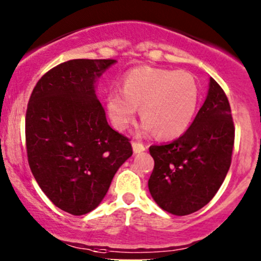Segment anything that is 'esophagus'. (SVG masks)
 I'll return each instance as SVG.
<instances>
[{"instance_id":"1","label":"esophagus","mask_w":261,"mask_h":261,"mask_svg":"<svg viewBox=\"0 0 261 261\" xmlns=\"http://www.w3.org/2000/svg\"><path fill=\"white\" fill-rule=\"evenodd\" d=\"M133 150L135 154H138V152H141L144 151V150H146V146L144 145L143 143H139V141H133Z\"/></svg>"}]
</instances>
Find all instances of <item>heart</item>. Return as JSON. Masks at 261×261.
Segmentation results:
<instances>
[{
    "label": "heart",
    "mask_w": 261,
    "mask_h": 261,
    "mask_svg": "<svg viewBox=\"0 0 261 261\" xmlns=\"http://www.w3.org/2000/svg\"><path fill=\"white\" fill-rule=\"evenodd\" d=\"M199 103V87L186 70L138 67L126 73L121 92L107 94L110 120L117 130H126L140 109L145 128L159 139H173L188 128Z\"/></svg>",
    "instance_id": "obj_1"
}]
</instances>
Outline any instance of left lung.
Masks as SVG:
<instances>
[{
	"mask_svg": "<svg viewBox=\"0 0 261 261\" xmlns=\"http://www.w3.org/2000/svg\"><path fill=\"white\" fill-rule=\"evenodd\" d=\"M235 126L225 92L213 78L188 130L165 145H151L154 169L147 186L164 211L186 216L215 197L231 165Z\"/></svg>",
	"mask_w": 261,
	"mask_h": 261,
	"instance_id": "1",
	"label": "left lung"
}]
</instances>
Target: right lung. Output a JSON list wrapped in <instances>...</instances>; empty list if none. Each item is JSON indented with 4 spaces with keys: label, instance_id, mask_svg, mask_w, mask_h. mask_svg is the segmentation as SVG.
Instances as JSON below:
<instances>
[{
    "label": "right lung",
    "instance_id": "add662e5",
    "mask_svg": "<svg viewBox=\"0 0 261 261\" xmlns=\"http://www.w3.org/2000/svg\"><path fill=\"white\" fill-rule=\"evenodd\" d=\"M115 59H73L46 72L28 103V162L41 191L74 216L96 208L118 168L133 155L112 130L94 83Z\"/></svg>",
    "mask_w": 261,
    "mask_h": 261
}]
</instances>
